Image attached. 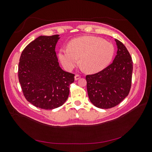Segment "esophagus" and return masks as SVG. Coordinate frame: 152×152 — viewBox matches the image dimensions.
<instances>
[{"label": "esophagus", "instance_id": "esophagus-1", "mask_svg": "<svg viewBox=\"0 0 152 152\" xmlns=\"http://www.w3.org/2000/svg\"><path fill=\"white\" fill-rule=\"evenodd\" d=\"M80 75H78V74H77V75H75V80H79V79H80Z\"/></svg>", "mask_w": 152, "mask_h": 152}]
</instances>
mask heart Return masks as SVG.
<instances>
[{
  "mask_svg": "<svg viewBox=\"0 0 152 152\" xmlns=\"http://www.w3.org/2000/svg\"><path fill=\"white\" fill-rule=\"evenodd\" d=\"M115 49L112 43L94 36H84L72 40L69 46L62 47L58 56L63 67L70 71L79 62L82 68L91 73H97L112 61Z\"/></svg>",
  "mask_w": 152,
  "mask_h": 152,
  "instance_id": "b5f03b06",
  "label": "heart"
}]
</instances>
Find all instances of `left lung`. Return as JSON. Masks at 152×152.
<instances>
[{
  "mask_svg": "<svg viewBox=\"0 0 152 152\" xmlns=\"http://www.w3.org/2000/svg\"><path fill=\"white\" fill-rule=\"evenodd\" d=\"M117 52L112 64L103 70L86 77L87 90L95 107L108 109L118 105L128 96L131 87L133 63L121 41L115 39Z\"/></svg>",
  "mask_w": 152,
  "mask_h": 152,
  "instance_id": "8db88e82",
  "label": "left lung"
}]
</instances>
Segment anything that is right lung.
Returning <instances> with one entry per match:
<instances>
[{
  "instance_id": "obj_1",
  "label": "right lung",
  "mask_w": 152,
  "mask_h": 152,
  "mask_svg": "<svg viewBox=\"0 0 152 152\" xmlns=\"http://www.w3.org/2000/svg\"><path fill=\"white\" fill-rule=\"evenodd\" d=\"M59 35L40 36L23 49L18 78L26 99L35 107L52 110L68 99L75 75L59 66L55 52Z\"/></svg>"
}]
</instances>
